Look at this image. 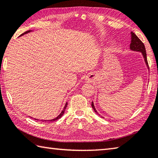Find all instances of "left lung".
Listing matches in <instances>:
<instances>
[{
	"instance_id": "8db88e82",
	"label": "left lung",
	"mask_w": 158,
	"mask_h": 158,
	"mask_svg": "<svg viewBox=\"0 0 158 158\" xmlns=\"http://www.w3.org/2000/svg\"><path fill=\"white\" fill-rule=\"evenodd\" d=\"M131 45H130V48L131 50L133 51H136V52H140L142 54V56L144 59V61L147 64L148 68V61H147V52H146V49H145V46L143 43L142 42L141 40H140L138 37L136 36V34L133 33V31H131ZM92 108H93L94 111L98 114L97 113L95 108H94V106L93 102H92Z\"/></svg>"
}]
</instances>
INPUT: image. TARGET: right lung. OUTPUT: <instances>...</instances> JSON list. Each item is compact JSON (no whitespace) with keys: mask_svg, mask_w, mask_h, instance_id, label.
Here are the masks:
<instances>
[{"mask_svg":"<svg viewBox=\"0 0 158 158\" xmlns=\"http://www.w3.org/2000/svg\"><path fill=\"white\" fill-rule=\"evenodd\" d=\"M30 31H31V30H28V31H25V32L23 33V34H21V35H20L19 36H23V35H24V34H27V33L30 32ZM67 105H68V103H66V104H65V106H64V109H63V110L61 111V113H60V114H59V115L56 117V118L52 119H50V120H44V122H48V121H49V122H52V121H56V120L59 119V118H61V117L63 116V114H64V113L65 108H66V107H67ZM35 119V120H38L37 119ZM41 121H42V120H41Z\"/></svg>","mask_w":158,"mask_h":158,"instance_id":"add662e5","label":"right lung"}]
</instances>
